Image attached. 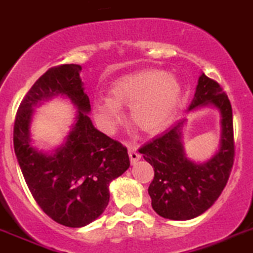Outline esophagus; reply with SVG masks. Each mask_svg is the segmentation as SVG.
Listing matches in <instances>:
<instances>
[{"label": "esophagus", "instance_id": "esophagus-1", "mask_svg": "<svg viewBox=\"0 0 253 253\" xmlns=\"http://www.w3.org/2000/svg\"><path fill=\"white\" fill-rule=\"evenodd\" d=\"M127 150H128L131 164H136V162L141 159V155L137 151V146L133 145V143H128V145H127Z\"/></svg>", "mask_w": 253, "mask_h": 253}]
</instances>
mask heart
I'll return each instance as SVG.
<instances>
[{
  "instance_id": "heart-1",
  "label": "heart",
  "mask_w": 253,
  "mask_h": 253,
  "mask_svg": "<svg viewBox=\"0 0 253 253\" xmlns=\"http://www.w3.org/2000/svg\"><path fill=\"white\" fill-rule=\"evenodd\" d=\"M180 82L162 70H143L116 80L110 97L93 101V113L106 129H113L121 121V106H129V120L143 132L164 128L176 112L181 101Z\"/></svg>"
}]
</instances>
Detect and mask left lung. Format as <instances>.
<instances>
[{
    "label": "left lung",
    "instance_id": "1",
    "mask_svg": "<svg viewBox=\"0 0 253 253\" xmlns=\"http://www.w3.org/2000/svg\"><path fill=\"white\" fill-rule=\"evenodd\" d=\"M213 105L221 112L222 137L218 152L204 165L190 161L183 152L181 129L186 120L138 150L155 171L148 195L152 209L164 218H195L214 204L225 188L235 161L232 106L214 80L202 73L188 111Z\"/></svg>",
    "mask_w": 253,
    "mask_h": 253
}]
</instances>
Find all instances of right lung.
<instances>
[{"instance_id":"obj_1","label":"right lung","mask_w":253,"mask_h":253,"mask_svg":"<svg viewBox=\"0 0 253 253\" xmlns=\"http://www.w3.org/2000/svg\"><path fill=\"white\" fill-rule=\"evenodd\" d=\"M80 71L73 63L48 68L21 101L13 126V147L28 190L47 216L67 227L97 218L110 201V182L129 167L127 148L94 128L87 116L91 105ZM57 94L70 98L79 112L65 145L47 156L30 145V116L37 102Z\"/></svg>"}]
</instances>
